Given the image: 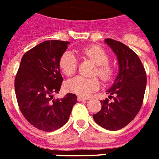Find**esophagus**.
Here are the masks:
<instances>
[{"mask_svg":"<svg viewBox=\"0 0 159 159\" xmlns=\"http://www.w3.org/2000/svg\"><path fill=\"white\" fill-rule=\"evenodd\" d=\"M89 98H87V97H81V96H79V97H78V101H88Z\"/></svg>","mask_w":159,"mask_h":159,"instance_id":"1","label":"esophagus"}]
</instances>
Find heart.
Returning <instances> with one entry per match:
<instances>
[{
	"label": "heart",
	"mask_w": 159,
	"mask_h": 159,
	"mask_svg": "<svg viewBox=\"0 0 159 159\" xmlns=\"http://www.w3.org/2000/svg\"><path fill=\"white\" fill-rule=\"evenodd\" d=\"M80 55L84 58L91 60L97 65L95 74L104 82L111 81L113 78L114 69L108 62L109 57L102 48L97 46H89L81 48ZM78 62L72 52L66 51L59 59V68L66 76H71L75 73ZM66 89L81 97H89L100 87V81L97 78H85L78 76L67 81Z\"/></svg>",
	"instance_id": "obj_1"
}]
</instances>
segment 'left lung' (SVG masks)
<instances>
[{
    "label": "left lung",
    "mask_w": 159,
    "mask_h": 159,
    "mask_svg": "<svg viewBox=\"0 0 159 159\" xmlns=\"http://www.w3.org/2000/svg\"><path fill=\"white\" fill-rule=\"evenodd\" d=\"M104 41L116 55L120 70L115 82L107 91L109 99L101 101V111L93 117L102 128L116 131L128 125L139 111L145 93L147 74L137 54L125 44L112 39Z\"/></svg>",
    "instance_id": "obj_1"
}]
</instances>
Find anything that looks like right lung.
Wrapping results in <instances>:
<instances>
[{
    "mask_svg": "<svg viewBox=\"0 0 159 159\" xmlns=\"http://www.w3.org/2000/svg\"><path fill=\"white\" fill-rule=\"evenodd\" d=\"M70 42L48 40L27 51L15 78V92L21 113L35 128L52 131L69 120L77 96L55 99L63 81L59 59Z\"/></svg>",
    "mask_w": 159,
    "mask_h": 159,
    "instance_id": "obj_1",
    "label": "right lung"
}]
</instances>
